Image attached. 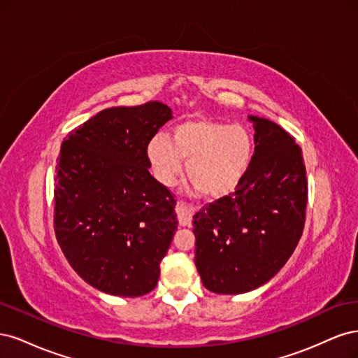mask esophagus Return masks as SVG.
<instances>
[{"label": "esophagus", "instance_id": "1", "mask_svg": "<svg viewBox=\"0 0 358 358\" xmlns=\"http://www.w3.org/2000/svg\"><path fill=\"white\" fill-rule=\"evenodd\" d=\"M176 213H178L179 224L182 227H189L191 222H192V216H194V213H196V209H194L192 206H188L187 203L178 201V204H176Z\"/></svg>", "mask_w": 358, "mask_h": 358}]
</instances>
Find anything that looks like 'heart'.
<instances>
[{
    "label": "heart",
    "mask_w": 358,
    "mask_h": 358,
    "mask_svg": "<svg viewBox=\"0 0 358 358\" xmlns=\"http://www.w3.org/2000/svg\"><path fill=\"white\" fill-rule=\"evenodd\" d=\"M254 142L242 125L192 119L171 129L170 138L157 134L148 158L161 183L170 187L187 162V175L201 194L222 197L236 189L251 166Z\"/></svg>",
    "instance_id": "b5f03b06"
}]
</instances>
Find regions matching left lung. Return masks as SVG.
Listing matches in <instances>:
<instances>
[{
  "mask_svg": "<svg viewBox=\"0 0 358 358\" xmlns=\"http://www.w3.org/2000/svg\"><path fill=\"white\" fill-rule=\"evenodd\" d=\"M254 125V155L236 191L194 215L196 267L216 294H243L268 282L300 241L308 203L301 149L264 117Z\"/></svg>",
  "mask_w": 358,
  "mask_h": 358,
  "instance_id": "left-lung-1",
  "label": "left lung"
}]
</instances>
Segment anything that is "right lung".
<instances>
[{
	"instance_id": "add662e5",
	"label": "right lung",
	"mask_w": 358,
	"mask_h": 358,
	"mask_svg": "<svg viewBox=\"0 0 358 358\" xmlns=\"http://www.w3.org/2000/svg\"><path fill=\"white\" fill-rule=\"evenodd\" d=\"M173 117L150 101L110 107L73 129L55 176V234L85 282L106 294L152 291L178 230L171 192L149 173L148 145Z\"/></svg>"
}]
</instances>
